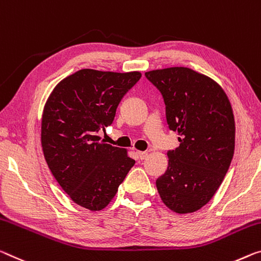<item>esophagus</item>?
<instances>
[{"instance_id":"1","label":"esophagus","mask_w":261,"mask_h":261,"mask_svg":"<svg viewBox=\"0 0 261 261\" xmlns=\"http://www.w3.org/2000/svg\"><path fill=\"white\" fill-rule=\"evenodd\" d=\"M137 155H138V158H139L140 160H144V159H146V156H147V152L138 151V152H137Z\"/></svg>"}]
</instances>
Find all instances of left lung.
I'll return each mask as SVG.
<instances>
[{"label": "left lung", "mask_w": 261, "mask_h": 261, "mask_svg": "<svg viewBox=\"0 0 261 261\" xmlns=\"http://www.w3.org/2000/svg\"><path fill=\"white\" fill-rule=\"evenodd\" d=\"M163 94L168 127L180 144L168 151V166L155 185L176 214L200 210L220 188L234 151V117L222 87L187 67L145 73Z\"/></svg>", "instance_id": "8db88e82"}]
</instances>
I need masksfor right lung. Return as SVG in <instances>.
I'll return each instance as SVG.
<instances>
[{
    "label": "right lung",
    "instance_id": "right-lung-1",
    "mask_svg": "<svg viewBox=\"0 0 261 261\" xmlns=\"http://www.w3.org/2000/svg\"><path fill=\"white\" fill-rule=\"evenodd\" d=\"M140 72L85 68L63 79L41 115L40 143L53 176L74 203L100 212L117 193L135 160L97 132L113 123L122 97Z\"/></svg>",
    "mask_w": 261,
    "mask_h": 261
}]
</instances>
